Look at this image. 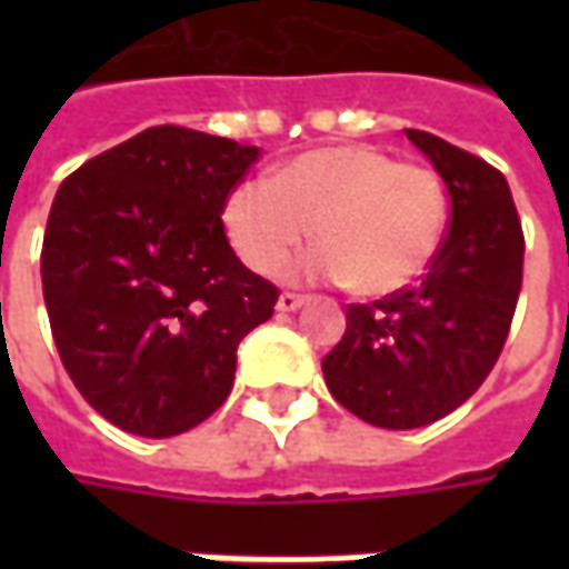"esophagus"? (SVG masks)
<instances>
[{
    "label": "esophagus",
    "instance_id": "esophagus-1",
    "mask_svg": "<svg viewBox=\"0 0 569 569\" xmlns=\"http://www.w3.org/2000/svg\"><path fill=\"white\" fill-rule=\"evenodd\" d=\"M303 303H307V295H295V291H284V295L278 297V310L281 313H295Z\"/></svg>",
    "mask_w": 569,
    "mask_h": 569
}]
</instances>
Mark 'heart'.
I'll return each mask as SVG.
<instances>
[{"label": "heart", "instance_id": "obj_1", "mask_svg": "<svg viewBox=\"0 0 569 569\" xmlns=\"http://www.w3.org/2000/svg\"><path fill=\"white\" fill-rule=\"evenodd\" d=\"M317 228L322 243L297 272L348 281L363 297L402 291L430 266L447 230V192L425 164L373 144L307 151L274 180L230 189L224 230L259 274L284 272Z\"/></svg>", "mask_w": 569, "mask_h": 569}]
</instances>
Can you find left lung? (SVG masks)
Here are the masks:
<instances>
[{
    "label": "left lung",
    "instance_id": "8db88e82",
    "mask_svg": "<svg viewBox=\"0 0 569 569\" xmlns=\"http://www.w3.org/2000/svg\"><path fill=\"white\" fill-rule=\"evenodd\" d=\"M443 177L449 228L421 284L351 303L322 358L329 392L373 427L433 425L488 380L522 288V224L507 177L421 129H405Z\"/></svg>",
    "mask_w": 569,
    "mask_h": 569
}]
</instances>
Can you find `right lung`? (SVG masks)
Returning a JSON list of instances; mask_svg holds the SVG:
<instances>
[{"label":"right lung","mask_w":569,"mask_h":569,"mask_svg":"<svg viewBox=\"0 0 569 569\" xmlns=\"http://www.w3.org/2000/svg\"><path fill=\"white\" fill-rule=\"evenodd\" d=\"M259 148L151 126L91 158L56 192L40 252L66 373L126 433L177 437L218 411L237 345L278 288L224 233V202Z\"/></svg>","instance_id":"right-lung-1"}]
</instances>
